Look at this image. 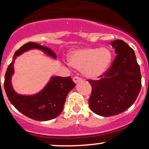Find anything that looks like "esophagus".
<instances>
[{
    "instance_id": "obj_1",
    "label": "esophagus",
    "mask_w": 149,
    "mask_h": 149,
    "mask_svg": "<svg viewBox=\"0 0 149 149\" xmlns=\"http://www.w3.org/2000/svg\"><path fill=\"white\" fill-rule=\"evenodd\" d=\"M73 82H74L75 83H79V82L81 81L82 78H80V77L75 76V77H73Z\"/></svg>"
}]
</instances>
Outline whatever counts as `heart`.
Returning a JSON list of instances; mask_svg holds the SVG:
<instances>
[{"label": "heart", "instance_id": "obj_1", "mask_svg": "<svg viewBox=\"0 0 149 149\" xmlns=\"http://www.w3.org/2000/svg\"><path fill=\"white\" fill-rule=\"evenodd\" d=\"M112 59L111 51L107 47H87L71 52L68 61L72 67L82 70L85 77L96 79L109 70Z\"/></svg>", "mask_w": 149, "mask_h": 149}]
</instances>
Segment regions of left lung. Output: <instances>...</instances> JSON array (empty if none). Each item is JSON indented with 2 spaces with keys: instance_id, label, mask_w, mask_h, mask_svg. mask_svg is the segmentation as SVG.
<instances>
[{
  "instance_id": "8db88e82",
  "label": "left lung",
  "mask_w": 149,
  "mask_h": 149,
  "mask_svg": "<svg viewBox=\"0 0 149 149\" xmlns=\"http://www.w3.org/2000/svg\"><path fill=\"white\" fill-rule=\"evenodd\" d=\"M117 54L100 79L88 80L92 93L88 102L95 113L104 117L121 113L134 104L141 87L140 68L133 49L122 40L111 42Z\"/></svg>"
}]
</instances>
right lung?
<instances>
[{"instance_id":"obj_1","label":"right lung","mask_w":149,"mask_h":149,"mask_svg":"<svg viewBox=\"0 0 149 149\" xmlns=\"http://www.w3.org/2000/svg\"><path fill=\"white\" fill-rule=\"evenodd\" d=\"M38 49L47 55L56 59L55 53L50 49L33 42L22 45L15 52L11 64L5 76L4 88L7 97L14 107L22 114L35 120L46 121L55 118L61 113L69 92L75 87L70 77L52 76L41 91L33 95H19L15 91L11 83L14 74V62L18 56L29 49Z\"/></svg>"}]
</instances>
